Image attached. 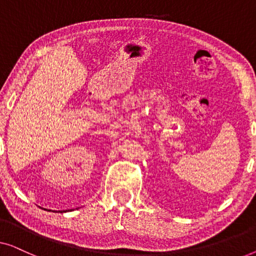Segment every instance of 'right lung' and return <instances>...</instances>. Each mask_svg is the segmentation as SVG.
<instances>
[{
    "label": "right lung",
    "mask_w": 256,
    "mask_h": 256,
    "mask_svg": "<svg viewBox=\"0 0 256 256\" xmlns=\"http://www.w3.org/2000/svg\"><path fill=\"white\" fill-rule=\"evenodd\" d=\"M62 212H65V211H62Z\"/></svg>",
    "instance_id": "right-lung-1"
}]
</instances>
